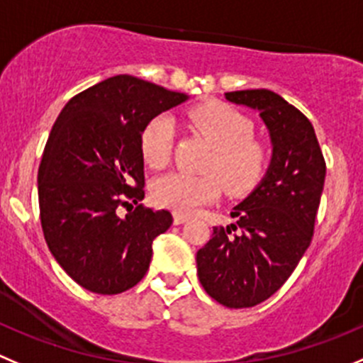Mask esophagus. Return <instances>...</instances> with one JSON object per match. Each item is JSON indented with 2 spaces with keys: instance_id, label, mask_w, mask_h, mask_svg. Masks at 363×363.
I'll use <instances>...</instances> for the list:
<instances>
[{
  "instance_id": "1",
  "label": "esophagus",
  "mask_w": 363,
  "mask_h": 363,
  "mask_svg": "<svg viewBox=\"0 0 363 363\" xmlns=\"http://www.w3.org/2000/svg\"><path fill=\"white\" fill-rule=\"evenodd\" d=\"M174 224H184V223H187L189 219H191V217L187 216V213H179V212H174Z\"/></svg>"
}]
</instances>
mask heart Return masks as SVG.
Instances as JSON below:
<instances>
[{"mask_svg":"<svg viewBox=\"0 0 363 363\" xmlns=\"http://www.w3.org/2000/svg\"><path fill=\"white\" fill-rule=\"evenodd\" d=\"M191 121L199 133L213 146L206 164L212 174L169 172L153 185L157 205L174 212H194L198 206L219 196L220 184L228 192L240 194L257 185L264 171L265 155L253 140V124L247 117L223 103H206L191 112ZM172 121L160 113L144 126L140 153L153 169H162L171 158Z\"/></svg>","mask_w":363,"mask_h":363,"instance_id":"b5f03b06","label":"heart"}]
</instances>
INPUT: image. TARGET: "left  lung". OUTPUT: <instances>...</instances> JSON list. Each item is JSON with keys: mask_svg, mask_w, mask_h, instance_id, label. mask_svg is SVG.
Masks as SVG:
<instances>
[{"mask_svg": "<svg viewBox=\"0 0 363 363\" xmlns=\"http://www.w3.org/2000/svg\"><path fill=\"white\" fill-rule=\"evenodd\" d=\"M224 98L260 113L272 155L260 184L233 206L235 224L213 228L196 264L210 298L250 308L271 298L308 250L326 164L312 123L279 94L251 89Z\"/></svg>", "mask_w": 363, "mask_h": 363, "instance_id": "8db88e82", "label": "left lung"}]
</instances>
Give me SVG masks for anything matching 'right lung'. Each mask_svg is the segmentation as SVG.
I'll list each match as a JSON object with an SVG mask.
<instances>
[{
    "label": "right lung",
    "mask_w": 363,
    "mask_h": 363,
    "mask_svg": "<svg viewBox=\"0 0 363 363\" xmlns=\"http://www.w3.org/2000/svg\"><path fill=\"white\" fill-rule=\"evenodd\" d=\"M187 99L119 74L69 99L55 121L37 176L40 223L55 260L87 291L121 294L150 269L171 212H117L144 199V126Z\"/></svg>",
    "instance_id": "obj_1"
}]
</instances>
